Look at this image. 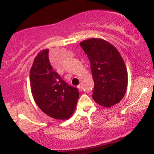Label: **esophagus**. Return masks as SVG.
I'll return each instance as SVG.
<instances>
[{
	"instance_id": "1",
	"label": "esophagus",
	"mask_w": 154,
	"mask_h": 154,
	"mask_svg": "<svg viewBox=\"0 0 154 154\" xmlns=\"http://www.w3.org/2000/svg\"><path fill=\"white\" fill-rule=\"evenodd\" d=\"M82 83H80V84L78 86H77V88H78V89H79V91H82Z\"/></svg>"
}]
</instances>
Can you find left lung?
<instances>
[{
	"label": "left lung",
	"instance_id": "obj_1",
	"mask_svg": "<svg viewBox=\"0 0 154 154\" xmlns=\"http://www.w3.org/2000/svg\"><path fill=\"white\" fill-rule=\"evenodd\" d=\"M79 45L91 62L94 101L107 108L119 103L126 93L128 83V71L119 51L100 38H90Z\"/></svg>",
	"mask_w": 154,
	"mask_h": 154
}]
</instances>
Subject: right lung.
Instances as JSON below:
<instances>
[{"label": "right lung", "instance_id": "1", "mask_svg": "<svg viewBox=\"0 0 154 154\" xmlns=\"http://www.w3.org/2000/svg\"><path fill=\"white\" fill-rule=\"evenodd\" d=\"M48 49L35 58L29 72L32 94L43 112L55 119L65 120L72 115L79 98L77 88L69 86L53 69Z\"/></svg>", "mask_w": 154, "mask_h": 154}]
</instances>
